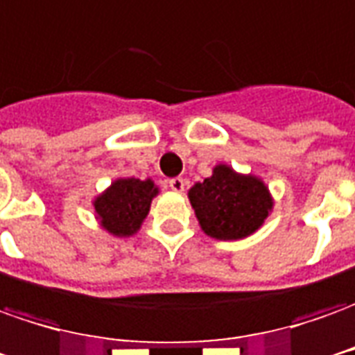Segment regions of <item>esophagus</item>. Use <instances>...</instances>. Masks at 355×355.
<instances>
[{"mask_svg": "<svg viewBox=\"0 0 355 355\" xmlns=\"http://www.w3.org/2000/svg\"><path fill=\"white\" fill-rule=\"evenodd\" d=\"M168 183H170V189L175 193H182L185 189V180L183 178H172Z\"/></svg>", "mask_w": 355, "mask_h": 355, "instance_id": "34e87169", "label": "esophagus"}]
</instances>
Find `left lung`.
<instances>
[{
    "label": "left lung",
    "instance_id": "left-lung-1",
    "mask_svg": "<svg viewBox=\"0 0 355 355\" xmlns=\"http://www.w3.org/2000/svg\"><path fill=\"white\" fill-rule=\"evenodd\" d=\"M187 197L202 232L222 241L255 234L275 207L261 178L236 172L228 164L214 166L212 175L195 183Z\"/></svg>",
    "mask_w": 355,
    "mask_h": 355
}]
</instances>
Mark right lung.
Returning <instances> with one entry per match:
<instances>
[{
  "label": "right lung",
  "instance_id": "add662e5",
  "mask_svg": "<svg viewBox=\"0 0 355 355\" xmlns=\"http://www.w3.org/2000/svg\"><path fill=\"white\" fill-rule=\"evenodd\" d=\"M158 193L160 189L150 178H117L106 191L100 193L92 201L100 228L116 238L135 236Z\"/></svg>",
  "mask_w": 355,
  "mask_h": 355
}]
</instances>
